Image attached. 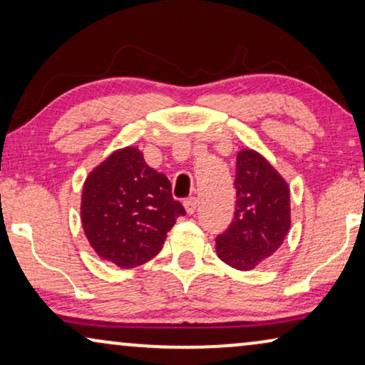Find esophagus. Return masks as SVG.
I'll use <instances>...</instances> for the list:
<instances>
[{"label": "esophagus", "instance_id": "esophagus-1", "mask_svg": "<svg viewBox=\"0 0 365 365\" xmlns=\"http://www.w3.org/2000/svg\"><path fill=\"white\" fill-rule=\"evenodd\" d=\"M184 207H186V212L187 214H194L197 209V199L196 197H187L186 201H184Z\"/></svg>", "mask_w": 365, "mask_h": 365}]
</instances>
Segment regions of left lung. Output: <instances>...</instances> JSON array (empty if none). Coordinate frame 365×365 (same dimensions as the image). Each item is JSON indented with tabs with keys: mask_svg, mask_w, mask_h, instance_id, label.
Here are the masks:
<instances>
[{
	"mask_svg": "<svg viewBox=\"0 0 365 365\" xmlns=\"http://www.w3.org/2000/svg\"><path fill=\"white\" fill-rule=\"evenodd\" d=\"M236 211L229 227L216 237L221 261L239 271H251L281 247L291 227L287 182L251 149L236 161Z\"/></svg>",
	"mask_w": 365,
	"mask_h": 365,
	"instance_id": "1",
	"label": "left lung"
}]
</instances>
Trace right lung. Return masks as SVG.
I'll list each match as a JSON object with an SVG mask.
<instances>
[{
  "instance_id": "right-lung-1",
  "label": "right lung",
  "mask_w": 365,
  "mask_h": 365,
  "mask_svg": "<svg viewBox=\"0 0 365 365\" xmlns=\"http://www.w3.org/2000/svg\"><path fill=\"white\" fill-rule=\"evenodd\" d=\"M184 214L169 179L149 168L136 148L114 151L84 181V234L98 256L118 267H136L156 256Z\"/></svg>"
}]
</instances>
